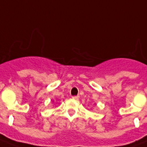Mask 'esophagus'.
Listing matches in <instances>:
<instances>
[{
    "mask_svg": "<svg viewBox=\"0 0 147 147\" xmlns=\"http://www.w3.org/2000/svg\"><path fill=\"white\" fill-rule=\"evenodd\" d=\"M72 98H73V99H78V98H79V95H76V96H73V97H72Z\"/></svg>",
    "mask_w": 147,
    "mask_h": 147,
    "instance_id": "obj_1",
    "label": "esophagus"
}]
</instances>
